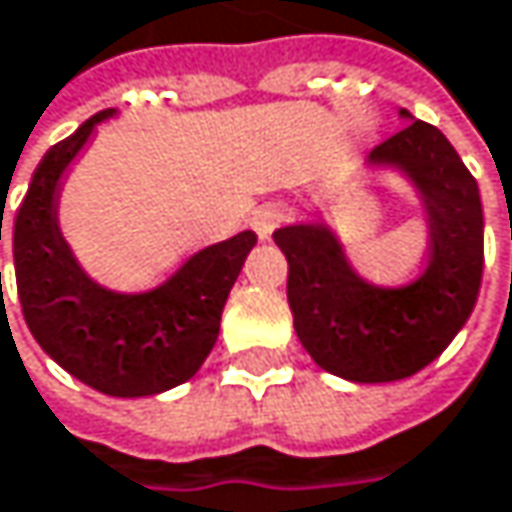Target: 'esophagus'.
Segmentation results:
<instances>
[{
    "mask_svg": "<svg viewBox=\"0 0 512 512\" xmlns=\"http://www.w3.org/2000/svg\"><path fill=\"white\" fill-rule=\"evenodd\" d=\"M286 218H288L286 206H280V203H268V206H259V209L250 215V226H253V229H256V235L265 241V238H271V232L283 224Z\"/></svg>",
    "mask_w": 512,
    "mask_h": 512,
    "instance_id": "esophagus-1",
    "label": "esophagus"
}]
</instances>
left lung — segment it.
I'll return each instance as SVG.
<instances>
[{"mask_svg": "<svg viewBox=\"0 0 512 512\" xmlns=\"http://www.w3.org/2000/svg\"><path fill=\"white\" fill-rule=\"evenodd\" d=\"M407 126L368 153V170L398 173L427 224V265L404 286L365 280L324 221L280 226L288 306L306 353L351 383H392L430 365L469 321L483 274V209L475 176L448 138L401 108Z\"/></svg>", "mask_w": 512, "mask_h": 512, "instance_id": "1", "label": "left lung"}]
</instances>
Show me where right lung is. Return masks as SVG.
Wrapping results in <instances>:
<instances>
[{
	"instance_id": "right-lung-1",
	"label": "right lung",
	"mask_w": 512,
	"mask_h": 512,
	"mask_svg": "<svg viewBox=\"0 0 512 512\" xmlns=\"http://www.w3.org/2000/svg\"><path fill=\"white\" fill-rule=\"evenodd\" d=\"M111 117L117 108L99 111L40 159L14 218V274L23 318L46 356L102 395L147 398L191 380L212 353L256 232L244 229L197 250L147 291L96 283L61 232L58 185L96 126Z\"/></svg>"
}]
</instances>
